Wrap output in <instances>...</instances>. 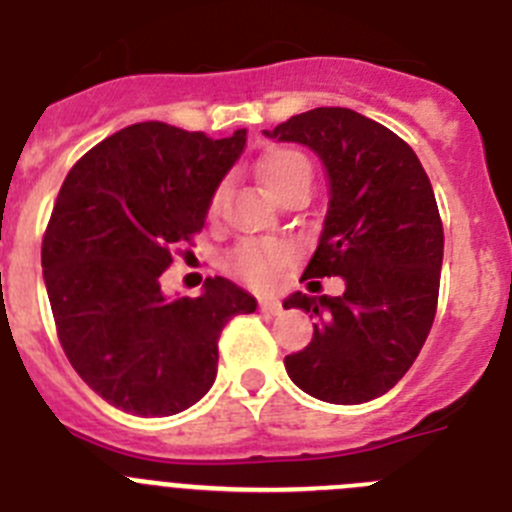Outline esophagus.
<instances>
[{
    "label": "esophagus",
    "mask_w": 512,
    "mask_h": 512,
    "mask_svg": "<svg viewBox=\"0 0 512 512\" xmlns=\"http://www.w3.org/2000/svg\"><path fill=\"white\" fill-rule=\"evenodd\" d=\"M259 307L266 312V315H279V312H282V302L274 300V297H261Z\"/></svg>",
    "instance_id": "esophagus-1"
}]
</instances>
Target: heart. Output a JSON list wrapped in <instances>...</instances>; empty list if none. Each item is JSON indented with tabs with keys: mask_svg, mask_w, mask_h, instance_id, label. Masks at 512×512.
<instances>
[{
	"mask_svg": "<svg viewBox=\"0 0 512 512\" xmlns=\"http://www.w3.org/2000/svg\"><path fill=\"white\" fill-rule=\"evenodd\" d=\"M259 179L274 200H282L284 194L295 192L300 187H310V161L295 148H274L259 161ZM220 200H223V192L215 194L212 212L220 207ZM287 259L289 251L277 243H248L235 253L233 269L246 282L266 287V284H271L274 274L287 264Z\"/></svg>",
	"mask_w": 512,
	"mask_h": 512,
	"instance_id": "heart-1",
	"label": "heart"
}]
</instances>
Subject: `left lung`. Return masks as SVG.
<instances>
[{
	"mask_svg": "<svg viewBox=\"0 0 512 512\" xmlns=\"http://www.w3.org/2000/svg\"><path fill=\"white\" fill-rule=\"evenodd\" d=\"M264 135L320 158L328 212L302 279H343L338 297L284 300V310L315 315L312 341L284 369L333 405L382 397L418 359L436 318L443 228L428 174L405 140L346 107H315Z\"/></svg>",
	"mask_w": 512,
	"mask_h": 512,
	"instance_id": "obj_1",
	"label": "left lung"
}]
</instances>
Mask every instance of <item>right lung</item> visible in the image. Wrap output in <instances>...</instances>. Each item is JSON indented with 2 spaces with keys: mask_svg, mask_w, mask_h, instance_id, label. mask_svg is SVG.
I'll list each match as a JSON object with an SVG mask.
<instances>
[{
  "mask_svg": "<svg viewBox=\"0 0 512 512\" xmlns=\"http://www.w3.org/2000/svg\"><path fill=\"white\" fill-rule=\"evenodd\" d=\"M246 130L212 140L135 122L69 171L43 238V279L58 338L84 382L115 408L166 418L192 408L217 374V338L256 297L225 277L200 297H169L176 243L205 228Z\"/></svg>",
  "mask_w": 512,
  "mask_h": 512,
  "instance_id": "right-lung-1",
  "label": "right lung"
}]
</instances>
